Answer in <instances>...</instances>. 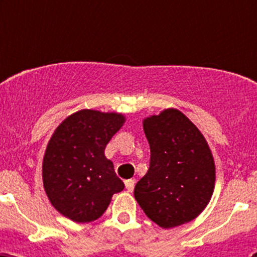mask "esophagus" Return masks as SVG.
<instances>
[{"instance_id": "esophagus-1", "label": "esophagus", "mask_w": 257, "mask_h": 257, "mask_svg": "<svg viewBox=\"0 0 257 257\" xmlns=\"http://www.w3.org/2000/svg\"><path fill=\"white\" fill-rule=\"evenodd\" d=\"M124 184H125V189L129 191V193H132L134 189V184H136V181L133 180V179H128V180L124 181Z\"/></svg>"}]
</instances>
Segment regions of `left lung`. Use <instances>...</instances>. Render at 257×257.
<instances>
[{
    "label": "left lung",
    "mask_w": 257,
    "mask_h": 257,
    "mask_svg": "<svg viewBox=\"0 0 257 257\" xmlns=\"http://www.w3.org/2000/svg\"><path fill=\"white\" fill-rule=\"evenodd\" d=\"M143 128L150 164L134 188L137 201L164 229L191 221L214 191L215 165L205 138L177 109L144 119Z\"/></svg>",
    "instance_id": "obj_1"
}]
</instances>
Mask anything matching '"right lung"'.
I'll list each match as a JSON object with an SVG mask.
<instances>
[{"instance_id":"right-lung-1","label":"right lung","mask_w":257,"mask_h":257,"mask_svg":"<svg viewBox=\"0 0 257 257\" xmlns=\"http://www.w3.org/2000/svg\"><path fill=\"white\" fill-rule=\"evenodd\" d=\"M124 116L83 109L62 121L43 158L42 177L52 205L76 222L102 216L113 194L124 189L104 149Z\"/></svg>"}]
</instances>
